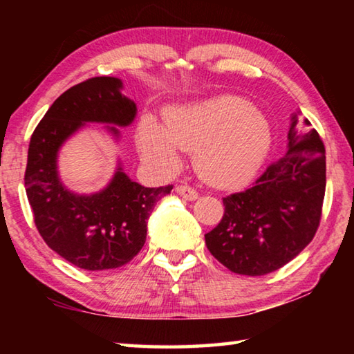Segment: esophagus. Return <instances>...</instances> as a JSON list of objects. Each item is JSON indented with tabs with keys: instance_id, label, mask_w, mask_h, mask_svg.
<instances>
[{
	"instance_id": "obj_1",
	"label": "esophagus",
	"mask_w": 354,
	"mask_h": 354,
	"mask_svg": "<svg viewBox=\"0 0 354 354\" xmlns=\"http://www.w3.org/2000/svg\"><path fill=\"white\" fill-rule=\"evenodd\" d=\"M176 192H178L179 195L183 196V198H185V200L194 201V200L198 198V192H196L195 189H192L190 185H187V184H181V185H178V187H176Z\"/></svg>"
}]
</instances>
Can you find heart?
<instances>
[{
	"label": "heart",
	"instance_id": "heart-1",
	"mask_svg": "<svg viewBox=\"0 0 354 354\" xmlns=\"http://www.w3.org/2000/svg\"><path fill=\"white\" fill-rule=\"evenodd\" d=\"M270 142L267 120L248 101L237 97L178 107L167 115L165 127L147 117L139 128L145 158L175 167L178 149L196 151L200 176L218 187L247 183L266 159Z\"/></svg>",
	"mask_w": 354,
	"mask_h": 354
}]
</instances>
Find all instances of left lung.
<instances>
[{"mask_svg":"<svg viewBox=\"0 0 354 354\" xmlns=\"http://www.w3.org/2000/svg\"><path fill=\"white\" fill-rule=\"evenodd\" d=\"M326 187L325 145L310 122L297 117L289 148L253 185L223 198L220 223L206 247L226 268L247 277L278 270L298 256L319 230Z\"/></svg>","mask_w":354,"mask_h":354,"instance_id":"8db88e82","label":"left lung"}]
</instances>
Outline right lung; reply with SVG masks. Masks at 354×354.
<instances>
[{
	"label": "right lung",
	"instance_id": "obj_1",
	"mask_svg": "<svg viewBox=\"0 0 354 354\" xmlns=\"http://www.w3.org/2000/svg\"><path fill=\"white\" fill-rule=\"evenodd\" d=\"M120 88L122 81L111 76L70 87L46 111L29 142L25 187L34 223L48 247L84 270H109L133 261L145 245L154 205L173 189L171 184L143 187L122 169L103 192L91 196L71 194L59 181L57 149L84 123L127 127L134 120V101Z\"/></svg>",
	"mask_w": 354,
	"mask_h": 354
}]
</instances>
